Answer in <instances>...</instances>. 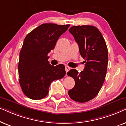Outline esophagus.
I'll return each mask as SVG.
<instances>
[{
  "mask_svg": "<svg viewBox=\"0 0 126 126\" xmlns=\"http://www.w3.org/2000/svg\"><path fill=\"white\" fill-rule=\"evenodd\" d=\"M70 69V68L69 66H65V70H66V73H67V72H68Z\"/></svg>",
  "mask_w": 126,
  "mask_h": 126,
  "instance_id": "34e87169",
  "label": "esophagus"
}]
</instances>
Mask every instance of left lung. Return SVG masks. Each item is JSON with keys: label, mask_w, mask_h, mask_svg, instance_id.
<instances>
[{"label": "left lung", "mask_w": 126, "mask_h": 126, "mask_svg": "<svg viewBox=\"0 0 126 126\" xmlns=\"http://www.w3.org/2000/svg\"><path fill=\"white\" fill-rule=\"evenodd\" d=\"M69 32L78 44L85 63L80 73L75 69L67 73L75 81V87L68 94L74 101L87 102L96 97L104 82L108 61L107 47L102 34L93 26H74Z\"/></svg>", "instance_id": "left-lung-1"}]
</instances>
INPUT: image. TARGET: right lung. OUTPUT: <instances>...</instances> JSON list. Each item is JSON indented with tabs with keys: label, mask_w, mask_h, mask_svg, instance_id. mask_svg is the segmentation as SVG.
<instances>
[{
	"label": "right lung",
	"mask_w": 126,
	"mask_h": 126,
	"mask_svg": "<svg viewBox=\"0 0 126 126\" xmlns=\"http://www.w3.org/2000/svg\"><path fill=\"white\" fill-rule=\"evenodd\" d=\"M69 25L44 23L26 35L19 54V81L27 97L40 100L49 93L51 82L66 74L65 66H53L48 61V53L54 49L58 39Z\"/></svg>",
	"instance_id": "add662e5"
}]
</instances>
